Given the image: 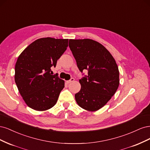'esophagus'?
<instances>
[{"label": "esophagus", "instance_id": "1", "mask_svg": "<svg viewBox=\"0 0 150 150\" xmlns=\"http://www.w3.org/2000/svg\"><path fill=\"white\" fill-rule=\"evenodd\" d=\"M74 81V79L73 78H72L70 80H69V81H66V83H67V84H70V83H71L72 82H73Z\"/></svg>", "mask_w": 150, "mask_h": 150}]
</instances>
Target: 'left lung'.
Here are the masks:
<instances>
[{
    "mask_svg": "<svg viewBox=\"0 0 150 150\" xmlns=\"http://www.w3.org/2000/svg\"><path fill=\"white\" fill-rule=\"evenodd\" d=\"M69 46L79 71H88V76L79 80L76 103L85 110L98 111L118 88L120 72L115 59L101 44L92 39H69Z\"/></svg>",
    "mask_w": 150,
    "mask_h": 150,
    "instance_id": "8db88e82",
    "label": "left lung"
}]
</instances>
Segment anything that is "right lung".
<instances>
[{"instance_id": "right-lung-1", "label": "right lung", "mask_w": 150, "mask_h": 150, "mask_svg": "<svg viewBox=\"0 0 150 150\" xmlns=\"http://www.w3.org/2000/svg\"><path fill=\"white\" fill-rule=\"evenodd\" d=\"M68 46V39L44 38L35 40L17 58L15 82L24 101L35 111H46L57 103L64 81L51 75V67Z\"/></svg>"}]
</instances>
